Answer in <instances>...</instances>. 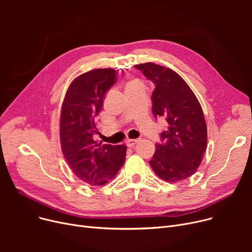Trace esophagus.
<instances>
[{
	"label": "esophagus",
	"mask_w": 252,
	"mask_h": 252,
	"mask_svg": "<svg viewBox=\"0 0 252 252\" xmlns=\"http://www.w3.org/2000/svg\"><path fill=\"white\" fill-rule=\"evenodd\" d=\"M138 141H139L138 139H128V140H126V144L127 147H134L135 145L138 143Z\"/></svg>",
	"instance_id": "esophagus-1"
}]
</instances>
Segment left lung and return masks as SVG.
<instances>
[{"mask_svg":"<svg viewBox=\"0 0 252 252\" xmlns=\"http://www.w3.org/2000/svg\"><path fill=\"white\" fill-rule=\"evenodd\" d=\"M135 67L150 81L152 112L168 124L155 144L149 161L160 179L177 183L191 177L200 165L206 150L207 129L199 101L187 83L174 70L152 62Z\"/></svg>","mask_w":252,"mask_h":252,"instance_id":"obj_1","label":"left lung"}]
</instances>
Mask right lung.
I'll return each instance as SVG.
<instances>
[{"instance_id": "add662e5", "label": "right lung", "mask_w": 252, "mask_h": 252, "mask_svg": "<svg viewBox=\"0 0 252 252\" xmlns=\"http://www.w3.org/2000/svg\"><path fill=\"white\" fill-rule=\"evenodd\" d=\"M112 68L95 69L77 76L70 84L60 117L61 149L77 178L91 186H102L113 179L126 160V145L102 144L96 118L107 91L116 83Z\"/></svg>"}]
</instances>
